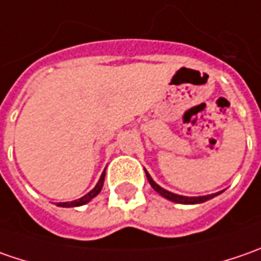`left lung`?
<instances>
[{"mask_svg": "<svg viewBox=\"0 0 261 261\" xmlns=\"http://www.w3.org/2000/svg\"><path fill=\"white\" fill-rule=\"evenodd\" d=\"M146 178H148V181H149V185L151 187L155 190L156 193H160V195L163 196V197H166L168 200H171V202H175V203H185V205H195V203H202V202H206V200H209V199H212L214 196L216 195H209V196H200V197H187V196H180V195H174V193H171V192H168L166 189H163V187H160V186L156 185L155 181L151 178V175L146 173Z\"/></svg>", "mask_w": 261, "mask_h": 261, "instance_id": "1", "label": "left lung"}]
</instances>
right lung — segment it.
Returning a JSON list of instances; mask_svg holds the SVG:
<instances>
[{"mask_svg": "<svg viewBox=\"0 0 261 261\" xmlns=\"http://www.w3.org/2000/svg\"><path fill=\"white\" fill-rule=\"evenodd\" d=\"M103 183H105V173L101 174L100 177V180H98V183L95 185V187L90 192V193H87L86 196H83L81 199H78V200H72V202H64V203H58V206H62V207H71V206H81V205H86L87 202H90L93 197L100 193V190H101V187H103Z\"/></svg>", "mask_w": 261, "mask_h": 261, "instance_id": "1", "label": "right lung"}]
</instances>
